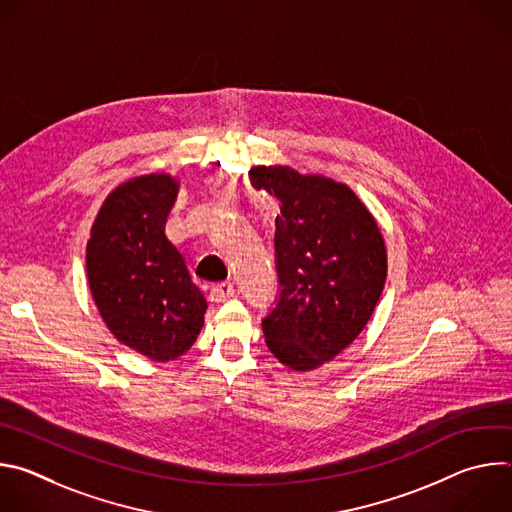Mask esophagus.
I'll return each mask as SVG.
<instances>
[{"label":"esophagus","mask_w":512,"mask_h":512,"mask_svg":"<svg viewBox=\"0 0 512 512\" xmlns=\"http://www.w3.org/2000/svg\"><path fill=\"white\" fill-rule=\"evenodd\" d=\"M210 296L214 302H227L229 298L235 296V285L231 281H225V283H218L212 287Z\"/></svg>","instance_id":"obj_1"}]
</instances>
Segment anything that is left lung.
Instances as JSON below:
<instances>
[{"label":"left lung","mask_w":512,"mask_h":512,"mask_svg":"<svg viewBox=\"0 0 512 512\" xmlns=\"http://www.w3.org/2000/svg\"><path fill=\"white\" fill-rule=\"evenodd\" d=\"M251 184L279 202V289L263 318L269 350L294 371L332 360L369 322L385 287L387 253L356 194L322 176L257 166Z\"/></svg>","instance_id":"1"}]
</instances>
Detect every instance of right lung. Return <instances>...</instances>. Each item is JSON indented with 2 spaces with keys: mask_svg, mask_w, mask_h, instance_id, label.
<instances>
[{
  "mask_svg": "<svg viewBox=\"0 0 512 512\" xmlns=\"http://www.w3.org/2000/svg\"><path fill=\"white\" fill-rule=\"evenodd\" d=\"M178 182L150 174L115 188L87 245L95 304L117 340L152 360H174L196 340L206 312L180 251L164 229Z\"/></svg>",
  "mask_w": 512,
  "mask_h": 512,
  "instance_id": "obj_1",
  "label": "right lung"
}]
</instances>
